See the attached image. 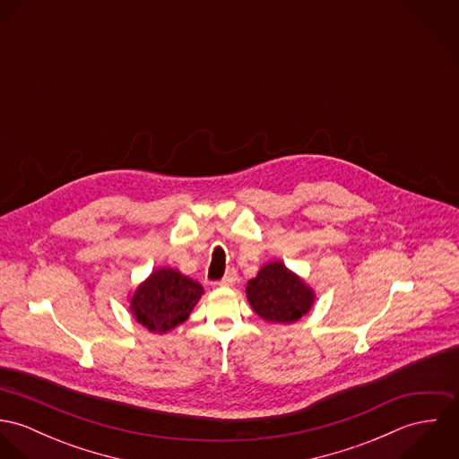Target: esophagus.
Wrapping results in <instances>:
<instances>
[{"label": "esophagus", "mask_w": 459, "mask_h": 459, "mask_svg": "<svg viewBox=\"0 0 459 459\" xmlns=\"http://www.w3.org/2000/svg\"><path fill=\"white\" fill-rule=\"evenodd\" d=\"M237 282V272L231 268V270H228L226 272V275L221 279V286H233Z\"/></svg>", "instance_id": "obj_1"}]
</instances>
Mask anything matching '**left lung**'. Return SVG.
Masks as SVG:
<instances>
[{
    "label": "left lung",
    "instance_id": "left-lung-1",
    "mask_svg": "<svg viewBox=\"0 0 459 459\" xmlns=\"http://www.w3.org/2000/svg\"><path fill=\"white\" fill-rule=\"evenodd\" d=\"M246 293L253 311L268 324L299 322L316 299L313 288L279 260L263 264L247 282Z\"/></svg>",
    "mask_w": 459,
    "mask_h": 459
}]
</instances>
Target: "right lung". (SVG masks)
<instances>
[{
  "label": "right lung",
  "mask_w": 459,
  "mask_h": 459,
  "mask_svg": "<svg viewBox=\"0 0 459 459\" xmlns=\"http://www.w3.org/2000/svg\"><path fill=\"white\" fill-rule=\"evenodd\" d=\"M204 293L203 286L175 268H155L132 293V316L153 333L182 325Z\"/></svg>",
  "instance_id": "right-lung-1"
}]
</instances>
